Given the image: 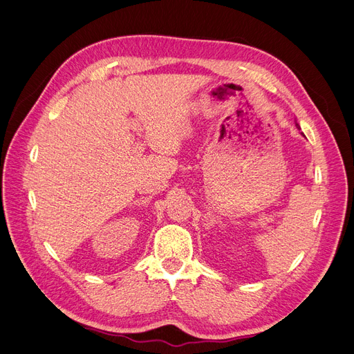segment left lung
<instances>
[{"instance_id": "8db88e82", "label": "left lung", "mask_w": 354, "mask_h": 354, "mask_svg": "<svg viewBox=\"0 0 354 354\" xmlns=\"http://www.w3.org/2000/svg\"><path fill=\"white\" fill-rule=\"evenodd\" d=\"M297 127H298V124H297Z\"/></svg>"}]
</instances>
